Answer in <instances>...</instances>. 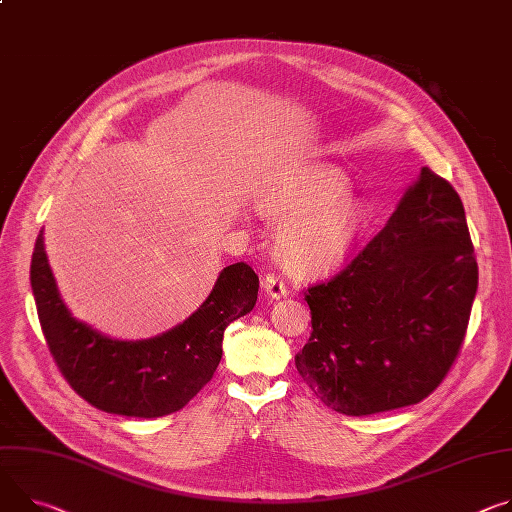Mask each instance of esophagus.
<instances>
[{"instance_id": "1", "label": "esophagus", "mask_w": 512, "mask_h": 512, "mask_svg": "<svg viewBox=\"0 0 512 512\" xmlns=\"http://www.w3.org/2000/svg\"><path fill=\"white\" fill-rule=\"evenodd\" d=\"M263 288H265V292H267L271 298H282V296L288 294L286 282L282 280L280 275H275V273H267V275H265Z\"/></svg>"}]
</instances>
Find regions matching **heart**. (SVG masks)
<instances>
[{
  "instance_id": "obj_1",
  "label": "heart",
  "mask_w": 512,
  "mask_h": 512,
  "mask_svg": "<svg viewBox=\"0 0 512 512\" xmlns=\"http://www.w3.org/2000/svg\"><path fill=\"white\" fill-rule=\"evenodd\" d=\"M345 177L327 165H294L269 175L257 204L271 220L282 222L280 255L298 273L339 267L355 249L369 224L365 202L347 196Z\"/></svg>"
}]
</instances>
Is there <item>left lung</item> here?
<instances>
[{
    "label": "left lung",
    "mask_w": 512,
    "mask_h": 512,
    "mask_svg": "<svg viewBox=\"0 0 512 512\" xmlns=\"http://www.w3.org/2000/svg\"><path fill=\"white\" fill-rule=\"evenodd\" d=\"M478 263L453 185L423 167L388 224L331 280L304 290L312 333L296 369L347 416L418 404L466 339Z\"/></svg>",
    "instance_id": "left-lung-1"
}]
</instances>
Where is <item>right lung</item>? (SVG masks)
Returning a JSON list of instances; mask_svg holds the SVG:
<instances>
[{
	"mask_svg": "<svg viewBox=\"0 0 512 512\" xmlns=\"http://www.w3.org/2000/svg\"><path fill=\"white\" fill-rule=\"evenodd\" d=\"M30 284L42 335L67 384L98 410L157 418L181 410L212 380L224 331L253 310L259 277L243 261L224 267L188 320L147 341H114L71 316L46 259L42 230Z\"/></svg>",
	"mask_w": 512,
	"mask_h": 512,
	"instance_id": "right-lung-1",
	"label": "right lung"
}]
</instances>
